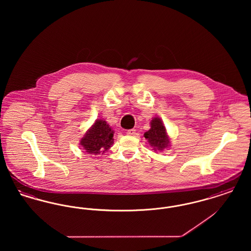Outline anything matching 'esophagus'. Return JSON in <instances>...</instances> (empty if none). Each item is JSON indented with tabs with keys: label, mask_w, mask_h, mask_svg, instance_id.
Returning <instances> with one entry per match:
<instances>
[{
	"label": "esophagus",
	"mask_w": 251,
	"mask_h": 251,
	"mask_svg": "<svg viewBox=\"0 0 251 251\" xmlns=\"http://www.w3.org/2000/svg\"><path fill=\"white\" fill-rule=\"evenodd\" d=\"M128 135H134L136 133V131L134 129H131V130H128L126 132Z\"/></svg>",
	"instance_id": "34e87169"
}]
</instances>
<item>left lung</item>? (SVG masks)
Segmentation results:
<instances>
[{"mask_svg":"<svg viewBox=\"0 0 251 251\" xmlns=\"http://www.w3.org/2000/svg\"><path fill=\"white\" fill-rule=\"evenodd\" d=\"M144 135H145V138L148 139L151 146L154 148L153 150L163 151L169 144V139L167 136L166 128L164 127L161 120L157 118L151 120V129L146 131Z\"/></svg>","mask_w":251,"mask_h":251,"instance_id":"8db88e82","label":"left lung"}]
</instances>
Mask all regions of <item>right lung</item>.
<instances>
[{
  "mask_svg": "<svg viewBox=\"0 0 251 251\" xmlns=\"http://www.w3.org/2000/svg\"><path fill=\"white\" fill-rule=\"evenodd\" d=\"M113 131L104 120H97L81 140L87 154H100L109 150L113 144Z\"/></svg>",
  "mask_w": 251,
  "mask_h": 251,
  "instance_id": "obj_1",
  "label": "right lung"
}]
</instances>
